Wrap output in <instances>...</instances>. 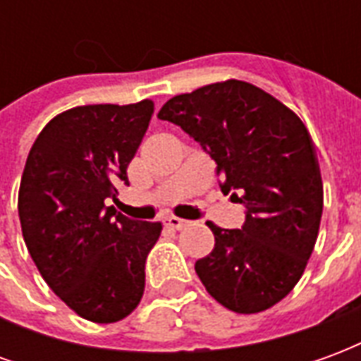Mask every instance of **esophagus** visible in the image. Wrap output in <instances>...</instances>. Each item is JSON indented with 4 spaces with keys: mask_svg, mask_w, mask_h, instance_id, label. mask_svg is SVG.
<instances>
[{
    "mask_svg": "<svg viewBox=\"0 0 361 361\" xmlns=\"http://www.w3.org/2000/svg\"><path fill=\"white\" fill-rule=\"evenodd\" d=\"M164 224H166V226L173 228V230H181V228L188 226L189 222H188V220H183V219H178V216H166Z\"/></svg>",
    "mask_w": 361,
    "mask_h": 361,
    "instance_id": "esophagus-1",
    "label": "esophagus"
}]
</instances>
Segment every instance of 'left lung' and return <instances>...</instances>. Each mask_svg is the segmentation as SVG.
Segmentation results:
<instances>
[{
  "instance_id": "left-lung-1",
  "label": "left lung",
  "mask_w": 361,
  "mask_h": 361,
  "mask_svg": "<svg viewBox=\"0 0 361 361\" xmlns=\"http://www.w3.org/2000/svg\"><path fill=\"white\" fill-rule=\"evenodd\" d=\"M158 119L201 145L216 164L220 189L245 209L240 230L207 222L214 250L195 263L197 276L228 310H269L302 279L323 214L319 160L302 119L235 79L173 96Z\"/></svg>"
}]
</instances>
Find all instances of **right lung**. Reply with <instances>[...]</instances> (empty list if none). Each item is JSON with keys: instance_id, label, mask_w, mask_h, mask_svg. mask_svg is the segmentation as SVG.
Returning a JSON list of instances; mask_svg holds the SVG:
<instances>
[{"instance_id": "obj_1", "label": "right lung", "mask_w": 361, "mask_h": 361, "mask_svg": "<svg viewBox=\"0 0 361 361\" xmlns=\"http://www.w3.org/2000/svg\"><path fill=\"white\" fill-rule=\"evenodd\" d=\"M154 104H90L59 114L28 152L19 189L23 238L42 279L92 323L139 305L145 261L162 224L106 207L141 145Z\"/></svg>"}]
</instances>
